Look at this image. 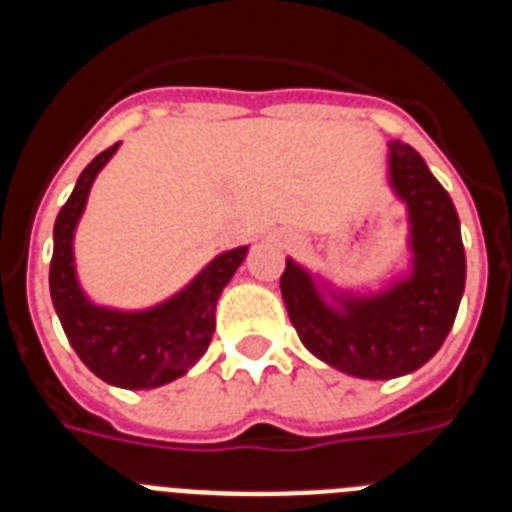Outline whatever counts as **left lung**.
<instances>
[{
  "mask_svg": "<svg viewBox=\"0 0 512 512\" xmlns=\"http://www.w3.org/2000/svg\"><path fill=\"white\" fill-rule=\"evenodd\" d=\"M391 189L409 212L412 272L375 295L326 292L287 259L279 279L300 342L331 368L388 381L422 368L456 321L466 285L461 222L448 191L404 142L388 144Z\"/></svg>",
  "mask_w": 512,
  "mask_h": 512,
  "instance_id": "1",
  "label": "left lung"
}]
</instances>
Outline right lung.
Instances as JSON below:
<instances>
[{
    "label": "right lung",
    "instance_id": "add662e5",
    "mask_svg": "<svg viewBox=\"0 0 512 512\" xmlns=\"http://www.w3.org/2000/svg\"><path fill=\"white\" fill-rule=\"evenodd\" d=\"M119 144L100 152L74 183L54 225V256L48 287L69 344L100 381L111 386L157 388L176 381L207 352L214 334V308L248 246L220 253L165 303L147 310H113L90 303L77 282L72 240L85 212L87 194Z\"/></svg>",
    "mask_w": 512,
    "mask_h": 512
}]
</instances>
